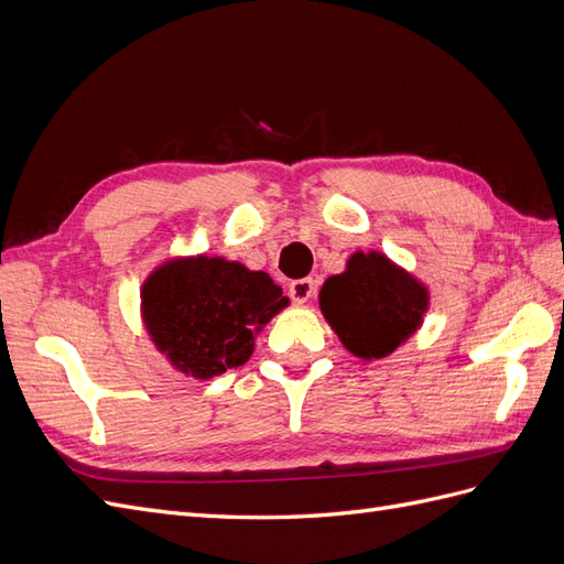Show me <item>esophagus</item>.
Returning <instances> with one entry per match:
<instances>
[{
    "label": "esophagus",
    "mask_w": 564,
    "mask_h": 564,
    "mask_svg": "<svg viewBox=\"0 0 564 564\" xmlns=\"http://www.w3.org/2000/svg\"><path fill=\"white\" fill-rule=\"evenodd\" d=\"M313 294H315L313 280H296L289 284V296L294 299V303H305Z\"/></svg>",
    "instance_id": "34e87169"
}]
</instances>
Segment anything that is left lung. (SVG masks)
I'll return each mask as SVG.
<instances>
[{
    "label": "left lung",
    "instance_id": "8db88e82",
    "mask_svg": "<svg viewBox=\"0 0 564 564\" xmlns=\"http://www.w3.org/2000/svg\"><path fill=\"white\" fill-rule=\"evenodd\" d=\"M431 308V292L383 251H355L340 275L324 280L319 311L348 352L381 360L412 338Z\"/></svg>",
    "mask_w": 564,
    "mask_h": 564
}]
</instances>
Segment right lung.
Listing matches in <instances>:
<instances>
[{
	"mask_svg": "<svg viewBox=\"0 0 564 564\" xmlns=\"http://www.w3.org/2000/svg\"><path fill=\"white\" fill-rule=\"evenodd\" d=\"M289 299L263 270L224 256H172L141 286V319L176 371L207 381L245 365Z\"/></svg>",
	"mask_w": 564,
	"mask_h": 564,
	"instance_id": "obj_1",
	"label": "right lung"
}]
</instances>
